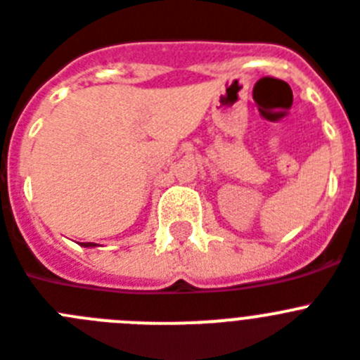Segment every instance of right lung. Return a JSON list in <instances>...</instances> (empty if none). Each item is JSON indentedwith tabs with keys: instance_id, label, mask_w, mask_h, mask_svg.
Here are the masks:
<instances>
[{
	"instance_id": "right-lung-1",
	"label": "right lung",
	"mask_w": 360,
	"mask_h": 360,
	"mask_svg": "<svg viewBox=\"0 0 360 360\" xmlns=\"http://www.w3.org/2000/svg\"><path fill=\"white\" fill-rule=\"evenodd\" d=\"M82 245H84V247H95L96 243H82Z\"/></svg>"
}]
</instances>
